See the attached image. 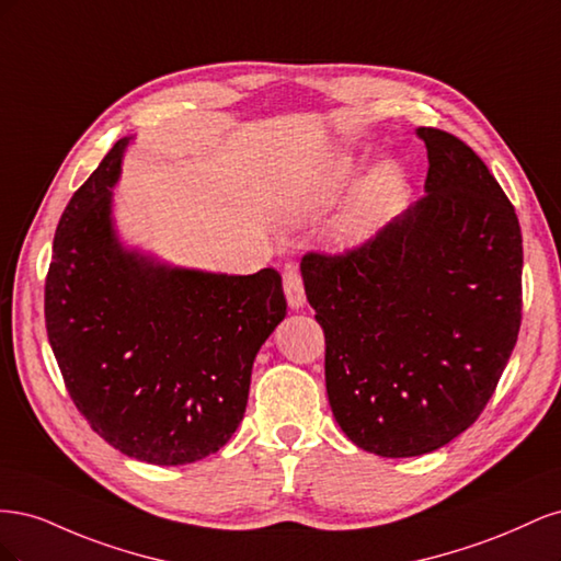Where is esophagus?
<instances>
[{
	"label": "esophagus",
	"instance_id": "1",
	"mask_svg": "<svg viewBox=\"0 0 561 561\" xmlns=\"http://www.w3.org/2000/svg\"><path fill=\"white\" fill-rule=\"evenodd\" d=\"M283 290H285L287 304H290V309H301L304 307V301H307V295H304V283H301V276H299V268L295 264H287L285 266Z\"/></svg>",
	"mask_w": 561,
	"mask_h": 561
}]
</instances>
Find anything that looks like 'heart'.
I'll use <instances>...</instances> for the list:
<instances>
[{"mask_svg":"<svg viewBox=\"0 0 561 561\" xmlns=\"http://www.w3.org/2000/svg\"><path fill=\"white\" fill-rule=\"evenodd\" d=\"M355 163L351 159H334L309 190L304 201L307 206H322L328 203L353 175ZM404 190V173L393 161H381L363 178L353 198L339 219L336 239L344 245H360L386 222Z\"/></svg>","mask_w":561,"mask_h":561,"instance_id":"heart-1","label":"heart"}]
</instances>
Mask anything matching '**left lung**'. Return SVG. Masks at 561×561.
<instances>
[{
  "mask_svg": "<svg viewBox=\"0 0 561 561\" xmlns=\"http://www.w3.org/2000/svg\"><path fill=\"white\" fill-rule=\"evenodd\" d=\"M416 135L426 196L360 248L301 260L332 414L353 445L386 458L435 451L470 428L522 322L513 203L456 135Z\"/></svg>",
  "mask_w": 561,
  "mask_h": 561,
  "instance_id": "left-lung-1",
  "label": "left lung"
}]
</instances>
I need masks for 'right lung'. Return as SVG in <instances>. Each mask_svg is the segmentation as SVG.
Masks as SVG:
<instances>
[{"mask_svg":"<svg viewBox=\"0 0 561 561\" xmlns=\"http://www.w3.org/2000/svg\"><path fill=\"white\" fill-rule=\"evenodd\" d=\"M130 138L118 140L60 217L44 313L77 410L122 454L184 466L243 421L254 355L285 318L278 271L213 274L130 250L112 198Z\"/></svg>","mask_w":561,"mask_h":561,"instance_id":"obj_1","label":"right lung"}]
</instances>
